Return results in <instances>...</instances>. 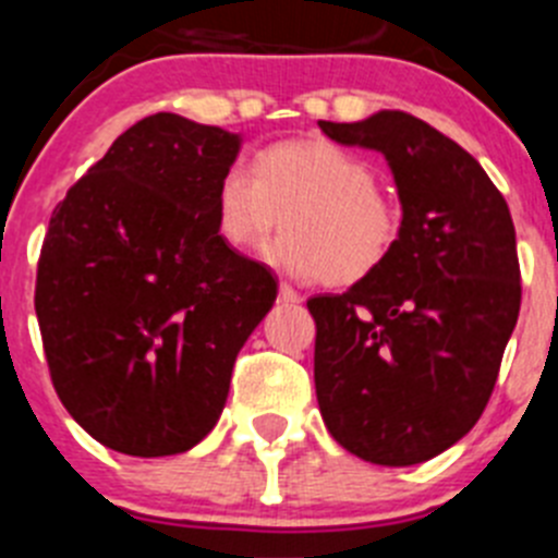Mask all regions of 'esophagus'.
Wrapping results in <instances>:
<instances>
[{
	"label": "esophagus",
	"mask_w": 558,
	"mask_h": 558,
	"mask_svg": "<svg viewBox=\"0 0 558 558\" xmlns=\"http://www.w3.org/2000/svg\"><path fill=\"white\" fill-rule=\"evenodd\" d=\"M279 302H284V304H299V302H302V295L295 293V290L290 288L288 282H282V284H279Z\"/></svg>",
	"instance_id": "1"
}]
</instances>
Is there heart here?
<instances>
[{
    "mask_svg": "<svg viewBox=\"0 0 558 558\" xmlns=\"http://www.w3.org/2000/svg\"><path fill=\"white\" fill-rule=\"evenodd\" d=\"M215 231L251 251L284 220L268 259L295 279L357 284L388 263L402 234V209L363 156L329 140H282L254 153L251 170L220 172L211 201Z\"/></svg>",
    "mask_w": 558,
    "mask_h": 558,
    "instance_id": "heart-1",
    "label": "heart"
}]
</instances>
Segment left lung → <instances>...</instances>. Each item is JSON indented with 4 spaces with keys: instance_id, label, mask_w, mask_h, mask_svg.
<instances>
[{
    "instance_id": "8db88e82",
    "label": "left lung",
    "mask_w": 558,
    "mask_h": 558,
    "mask_svg": "<svg viewBox=\"0 0 558 558\" xmlns=\"http://www.w3.org/2000/svg\"><path fill=\"white\" fill-rule=\"evenodd\" d=\"M318 125L383 153L402 201L388 263L307 302L324 425L363 461H430L481 418L520 315L509 204L470 153L411 113Z\"/></svg>"
}]
</instances>
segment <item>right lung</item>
I'll use <instances>...</instances> for the list:
<instances>
[{
  "mask_svg": "<svg viewBox=\"0 0 558 558\" xmlns=\"http://www.w3.org/2000/svg\"><path fill=\"white\" fill-rule=\"evenodd\" d=\"M236 150V133L153 113L49 218L36 274L49 377L111 450L161 458L198 445L274 304L270 270L215 231V186Z\"/></svg>",
  "mask_w": 558,
  "mask_h": 558,
  "instance_id": "right-lung-1",
  "label": "right lung"
}]
</instances>
